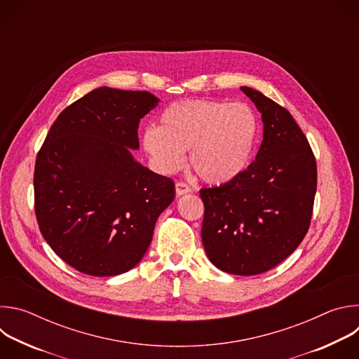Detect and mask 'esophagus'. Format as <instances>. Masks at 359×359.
<instances>
[{
    "label": "esophagus",
    "instance_id": "obj_1",
    "mask_svg": "<svg viewBox=\"0 0 359 359\" xmlns=\"http://www.w3.org/2000/svg\"><path fill=\"white\" fill-rule=\"evenodd\" d=\"M189 191H190V186L189 184H186L184 182H177L176 183V194L177 196H183V194H186Z\"/></svg>",
    "mask_w": 359,
    "mask_h": 359
}]
</instances>
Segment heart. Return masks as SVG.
Returning <instances> with one entry per match:
<instances>
[{"label":"heart","instance_id":"b5f03b06","mask_svg":"<svg viewBox=\"0 0 359 359\" xmlns=\"http://www.w3.org/2000/svg\"><path fill=\"white\" fill-rule=\"evenodd\" d=\"M260 136V121L245 104L229 100L190 99L175 102L161 115V126H149L142 143L155 166L173 173L190 165L209 184L238 177L251 163Z\"/></svg>","mask_w":359,"mask_h":359}]
</instances>
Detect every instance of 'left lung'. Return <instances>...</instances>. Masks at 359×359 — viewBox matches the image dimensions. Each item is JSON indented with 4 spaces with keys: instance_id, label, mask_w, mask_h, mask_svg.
<instances>
[{
    "instance_id": "8db88e82",
    "label": "left lung",
    "mask_w": 359,
    "mask_h": 359,
    "mask_svg": "<svg viewBox=\"0 0 359 359\" xmlns=\"http://www.w3.org/2000/svg\"><path fill=\"white\" fill-rule=\"evenodd\" d=\"M262 114L255 161L234 180L204 187L201 240L209 260L236 276L278 266L309 231L317 191V162L291 114L262 92L241 86Z\"/></svg>"
}]
</instances>
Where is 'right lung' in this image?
<instances>
[{
	"mask_svg": "<svg viewBox=\"0 0 359 359\" xmlns=\"http://www.w3.org/2000/svg\"><path fill=\"white\" fill-rule=\"evenodd\" d=\"M159 104L146 90L102 86L64 109L38 151L41 234L75 270L112 277L133 269L175 198L172 179L136 162L140 119Z\"/></svg>",
	"mask_w": 359,
	"mask_h": 359,
	"instance_id": "1",
	"label": "right lung"
}]
</instances>
